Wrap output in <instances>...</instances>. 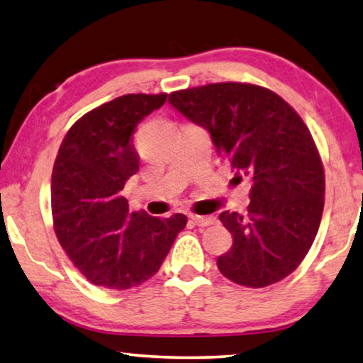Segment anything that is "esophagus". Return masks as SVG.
Instances as JSON below:
<instances>
[{
  "label": "esophagus",
  "mask_w": 363,
  "mask_h": 363,
  "mask_svg": "<svg viewBox=\"0 0 363 363\" xmlns=\"http://www.w3.org/2000/svg\"><path fill=\"white\" fill-rule=\"evenodd\" d=\"M215 216H199V215H192V218H191V221L196 226H208V225H212V223H215Z\"/></svg>",
  "instance_id": "esophagus-1"
}]
</instances>
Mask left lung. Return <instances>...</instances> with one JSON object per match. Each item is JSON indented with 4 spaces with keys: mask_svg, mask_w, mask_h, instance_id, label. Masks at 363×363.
Listing matches in <instances>:
<instances>
[{
    "mask_svg": "<svg viewBox=\"0 0 363 363\" xmlns=\"http://www.w3.org/2000/svg\"><path fill=\"white\" fill-rule=\"evenodd\" d=\"M212 135L238 174L251 177L247 213L221 212L233 246L216 259L231 282L262 289L300 266L320 228L324 167L310 130L274 91L251 83H212L167 99Z\"/></svg>",
    "mask_w": 363,
    "mask_h": 363,
    "instance_id": "left-lung-1",
    "label": "left lung"
}]
</instances>
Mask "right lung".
I'll list each match as a JSON object with an SVG mask.
<instances>
[{
  "label": "right lung",
  "mask_w": 363,
  "mask_h": 363,
  "mask_svg": "<svg viewBox=\"0 0 363 363\" xmlns=\"http://www.w3.org/2000/svg\"><path fill=\"white\" fill-rule=\"evenodd\" d=\"M167 94H125L84 113L65 135L52 172L55 235L91 284L111 290L142 285L158 272L186 215L128 212L122 189L138 171V122Z\"/></svg>",
  "instance_id": "obj_1"
}]
</instances>
